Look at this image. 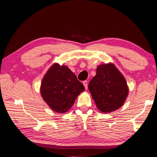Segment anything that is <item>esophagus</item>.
Segmentation results:
<instances>
[{"instance_id":"34e87169","label":"esophagus","mask_w":157,"mask_h":157,"mask_svg":"<svg viewBox=\"0 0 157 157\" xmlns=\"http://www.w3.org/2000/svg\"><path fill=\"white\" fill-rule=\"evenodd\" d=\"M83 84L85 87V89H87V88H88V84H87V81H84Z\"/></svg>"}]
</instances>
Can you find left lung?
<instances>
[{
    "label": "left lung",
    "instance_id": "8db88e82",
    "mask_svg": "<svg viewBox=\"0 0 157 157\" xmlns=\"http://www.w3.org/2000/svg\"><path fill=\"white\" fill-rule=\"evenodd\" d=\"M89 90L98 109L102 113L120 108L129 92L124 76L111 63L98 66L96 75L89 82Z\"/></svg>",
    "mask_w": 157,
    "mask_h": 157
}]
</instances>
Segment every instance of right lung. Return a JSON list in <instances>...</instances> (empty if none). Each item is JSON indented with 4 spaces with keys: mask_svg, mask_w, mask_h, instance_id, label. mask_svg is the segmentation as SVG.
I'll use <instances>...</instances> for the list:
<instances>
[{
    "mask_svg": "<svg viewBox=\"0 0 157 157\" xmlns=\"http://www.w3.org/2000/svg\"><path fill=\"white\" fill-rule=\"evenodd\" d=\"M84 86L67 66L55 63L44 75L40 92L44 100L53 111L63 113L72 107Z\"/></svg>",
    "mask_w": 157,
    "mask_h": 157,
    "instance_id": "add662e5",
    "label": "right lung"
}]
</instances>
